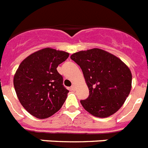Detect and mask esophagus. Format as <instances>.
<instances>
[{"label":"esophagus","instance_id":"obj_1","mask_svg":"<svg viewBox=\"0 0 148 148\" xmlns=\"http://www.w3.org/2000/svg\"><path fill=\"white\" fill-rule=\"evenodd\" d=\"M71 90H72V91H74L75 90V86L73 85L71 86Z\"/></svg>","mask_w":148,"mask_h":148}]
</instances>
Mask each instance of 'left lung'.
<instances>
[{
  "label": "left lung",
  "mask_w": 148,
  "mask_h": 148,
  "mask_svg": "<svg viewBox=\"0 0 148 148\" xmlns=\"http://www.w3.org/2000/svg\"><path fill=\"white\" fill-rule=\"evenodd\" d=\"M71 59L80 67L89 90L81 100L89 114L105 118L122 107L132 88V73L119 58L101 49L80 51Z\"/></svg>",
  "instance_id": "left-lung-1"
}]
</instances>
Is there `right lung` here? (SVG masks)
<instances>
[{
  "label": "right lung",
  "mask_w": 148,
  "mask_h": 148,
  "mask_svg": "<svg viewBox=\"0 0 148 148\" xmlns=\"http://www.w3.org/2000/svg\"><path fill=\"white\" fill-rule=\"evenodd\" d=\"M68 56L64 51L45 48L28 56L19 64L13 78L14 88L21 105L32 116L48 118L65 101L69 91L56 68Z\"/></svg>",
  "instance_id": "1"
}]
</instances>
